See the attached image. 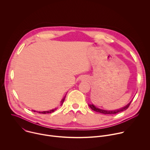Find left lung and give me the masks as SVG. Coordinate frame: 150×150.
<instances>
[{"label":"left lung","instance_id":"8db88e82","mask_svg":"<svg viewBox=\"0 0 150 150\" xmlns=\"http://www.w3.org/2000/svg\"><path fill=\"white\" fill-rule=\"evenodd\" d=\"M131 103V101L129 104H127L126 106L123 107V108H122V109H118V110H112V111L104 110H101V109H98V108H96V107L93 104H90V105H89V106H90V108L93 110H94L95 112H97L98 113H103V114H104V115H113V114H116V113H119V112H121L126 110L128 108H129V106Z\"/></svg>","mask_w":150,"mask_h":150}]
</instances>
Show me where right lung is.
<instances>
[{
	"label": "right lung",
	"instance_id": "right-lung-1",
	"mask_svg": "<svg viewBox=\"0 0 150 150\" xmlns=\"http://www.w3.org/2000/svg\"><path fill=\"white\" fill-rule=\"evenodd\" d=\"M65 98H64L63 100H62V101H61V105L63 104V101H64V100H65ZM56 110V109H53V110H49V111H45V112H38L39 113H42V114H46V113H52V112H54L55 110ZM34 112H35V111H34Z\"/></svg>",
	"mask_w": 150,
	"mask_h": 150
}]
</instances>
